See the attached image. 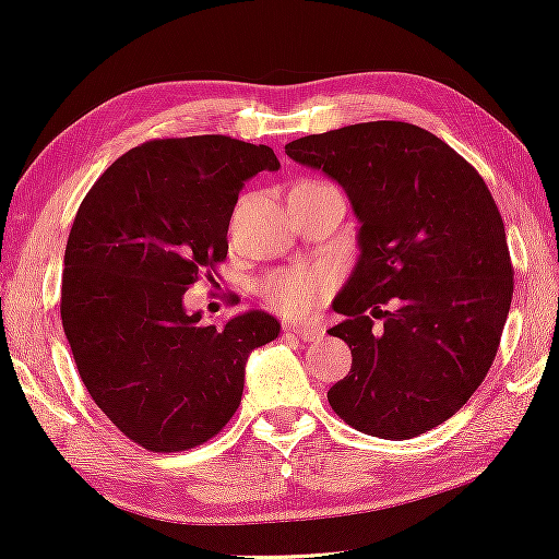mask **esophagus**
Segmentation results:
<instances>
[{"mask_svg": "<svg viewBox=\"0 0 559 559\" xmlns=\"http://www.w3.org/2000/svg\"><path fill=\"white\" fill-rule=\"evenodd\" d=\"M285 329V334H292V336H299V340L305 342H314V340H322V329L319 326H301V324H285L282 326Z\"/></svg>", "mask_w": 559, "mask_h": 559, "instance_id": "esophagus-1", "label": "esophagus"}]
</instances>
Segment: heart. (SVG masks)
I'll list each match as a JSON object with an SVG mask.
<instances>
[{"instance_id": "heart-1", "label": "heart", "mask_w": 559, "mask_h": 559, "mask_svg": "<svg viewBox=\"0 0 559 559\" xmlns=\"http://www.w3.org/2000/svg\"><path fill=\"white\" fill-rule=\"evenodd\" d=\"M334 287V272L324 264H297L272 272L258 289L272 309L287 317H307Z\"/></svg>"}]
</instances>
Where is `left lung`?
Segmentation results:
<instances>
[{"instance_id":"left-lung-1","label":"left lung","mask_w":559,"mask_h":559,"mask_svg":"<svg viewBox=\"0 0 559 559\" xmlns=\"http://www.w3.org/2000/svg\"><path fill=\"white\" fill-rule=\"evenodd\" d=\"M285 153L340 182L359 219V260L332 305L346 319L329 329L352 369L329 404L389 441L431 431L486 379L510 312L506 225L486 180L401 121L305 135Z\"/></svg>"}]
</instances>
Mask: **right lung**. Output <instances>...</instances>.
I'll list each match as a JSON object with an SVG mask.
<instances>
[{"instance_id": "right-lung-1", "label": "right lung", "mask_w": 559, "mask_h": 559, "mask_svg": "<svg viewBox=\"0 0 559 559\" xmlns=\"http://www.w3.org/2000/svg\"><path fill=\"white\" fill-rule=\"evenodd\" d=\"M277 168L270 145L230 135L148 141L106 168L73 217L63 334L96 406L153 453L223 431L247 356L277 340L280 322L260 309L205 326L182 307L198 272L227 258L245 180Z\"/></svg>"}]
</instances>
